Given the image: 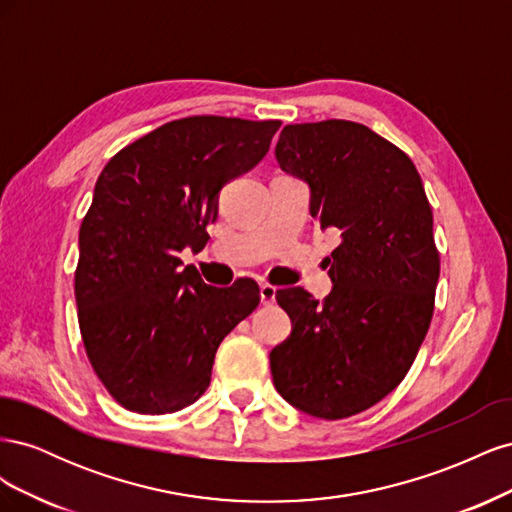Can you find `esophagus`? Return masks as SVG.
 <instances>
[{"label":"esophagus","mask_w":512,"mask_h":512,"mask_svg":"<svg viewBox=\"0 0 512 512\" xmlns=\"http://www.w3.org/2000/svg\"><path fill=\"white\" fill-rule=\"evenodd\" d=\"M260 301L262 305H273L275 303V286L271 284H260Z\"/></svg>","instance_id":"1"}]
</instances>
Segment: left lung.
I'll use <instances>...</instances> for the list:
<instances>
[{"mask_svg": "<svg viewBox=\"0 0 512 512\" xmlns=\"http://www.w3.org/2000/svg\"><path fill=\"white\" fill-rule=\"evenodd\" d=\"M275 156L342 241L327 258L329 297L275 292L292 331L269 354L273 384L294 408L337 421L397 389L423 344L440 277L433 213L414 162L363 123H290Z\"/></svg>", "mask_w": 512, "mask_h": 512, "instance_id": "1", "label": "left lung"}]
</instances>
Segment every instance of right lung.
<instances>
[{"label":"right lung","mask_w":512,"mask_h":512,"mask_svg":"<svg viewBox=\"0 0 512 512\" xmlns=\"http://www.w3.org/2000/svg\"><path fill=\"white\" fill-rule=\"evenodd\" d=\"M282 121L192 115L106 162L79 230L74 294L87 359L119 406L170 414L207 391L222 339L260 303L241 277L207 286L179 252L205 247L218 194L267 156Z\"/></svg>","instance_id":"1"}]
</instances>
